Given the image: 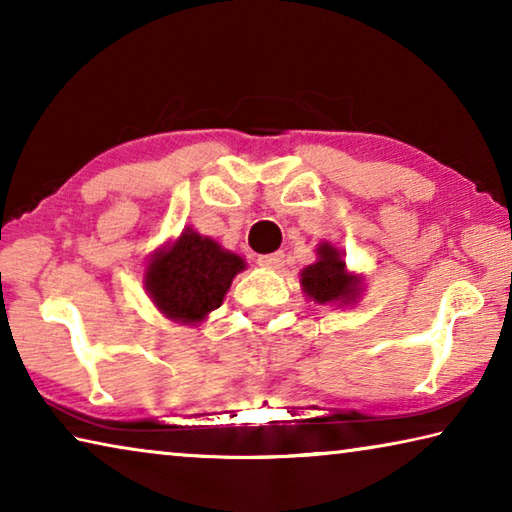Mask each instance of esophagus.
I'll return each mask as SVG.
<instances>
[{"mask_svg": "<svg viewBox=\"0 0 512 512\" xmlns=\"http://www.w3.org/2000/svg\"><path fill=\"white\" fill-rule=\"evenodd\" d=\"M257 264L262 268H271V271H277L284 264V255L282 253H271V255H259Z\"/></svg>", "mask_w": 512, "mask_h": 512, "instance_id": "34e87169", "label": "esophagus"}]
</instances>
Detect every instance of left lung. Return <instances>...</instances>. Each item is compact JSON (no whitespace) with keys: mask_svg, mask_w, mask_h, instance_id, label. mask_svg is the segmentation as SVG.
I'll return each instance as SVG.
<instances>
[{"mask_svg":"<svg viewBox=\"0 0 512 512\" xmlns=\"http://www.w3.org/2000/svg\"><path fill=\"white\" fill-rule=\"evenodd\" d=\"M302 293L316 305L350 307L357 305L363 293V275L348 271L345 255L329 241H320L316 262L300 271Z\"/></svg>","mask_w":512,"mask_h":512,"instance_id":"obj_1","label":"left lung"}]
</instances>
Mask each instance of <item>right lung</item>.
I'll use <instances>...</instances> for the list:
<instances>
[{
	"instance_id": "right-lung-1",
	"label": "right lung",
	"mask_w": 512,
	"mask_h": 512,
	"mask_svg": "<svg viewBox=\"0 0 512 512\" xmlns=\"http://www.w3.org/2000/svg\"><path fill=\"white\" fill-rule=\"evenodd\" d=\"M246 271V259L225 250L187 225L162 244L144 268V289L153 307L173 323L198 327L221 307L235 275Z\"/></svg>"
}]
</instances>
